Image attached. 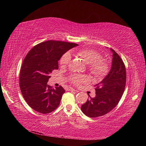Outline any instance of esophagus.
Wrapping results in <instances>:
<instances>
[{
    "instance_id": "esophagus-1",
    "label": "esophagus",
    "mask_w": 146,
    "mask_h": 146,
    "mask_svg": "<svg viewBox=\"0 0 146 146\" xmlns=\"http://www.w3.org/2000/svg\"><path fill=\"white\" fill-rule=\"evenodd\" d=\"M68 90L69 91H77L76 90H75V89H73L72 88H68Z\"/></svg>"
}]
</instances>
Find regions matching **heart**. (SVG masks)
<instances>
[{"instance_id": "b5f03b06", "label": "heart", "mask_w": 146, "mask_h": 146, "mask_svg": "<svg viewBox=\"0 0 146 146\" xmlns=\"http://www.w3.org/2000/svg\"><path fill=\"white\" fill-rule=\"evenodd\" d=\"M76 55L88 64V70L93 75L98 78H101L107 75L109 71L108 63L105 60L101 58V56L97 51L93 49L84 48L75 50ZM71 61V55L69 53H66L62 56L60 59L61 66H66ZM71 82L74 84H80L81 83L88 81L89 78L86 75H80L73 74L69 78Z\"/></svg>"}]
</instances>
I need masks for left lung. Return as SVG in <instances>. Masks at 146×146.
Returning <instances> with one entry per match:
<instances>
[{"label": "left lung", "mask_w": 146, "mask_h": 146, "mask_svg": "<svg viewBox=\"0 0 146 146\" xmlns=\"http://www.w3.org/2000/svg\"><path fill=\"white\" fill-rule=\"evenodd\" d=\"M112 64L110 71L100 83L95 85L96 95L81 106V110L89 117L104 115L119 102L126 84V71L120 56L113 49Z\"/></svg>", "instance_id": "8db88e82"}]
</instances>
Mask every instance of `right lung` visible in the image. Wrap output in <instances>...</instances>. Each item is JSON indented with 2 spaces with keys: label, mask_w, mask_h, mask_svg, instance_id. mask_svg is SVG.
Instances as JSON below:
<instances>
[{
  "label": "right lung",
  "mask_w": 146,
  "mask_h": 146,
  "mask_svg": "<svg viewBox=\"0 0 146 146\" xmlns=\"http://www.w3.org/2000/svg\"><path fill=\"white\" fill-rule=\"evenodd\" d=\"M77 44L48 40L35 46L24 59L19 76L21 93L27 104L42 114L53 111L60 104L65 90L53 88L48 82L50 73L58 69L61 56Z\"/></svg>",
  "instance_id": "obj_1"
}]
</instances>
